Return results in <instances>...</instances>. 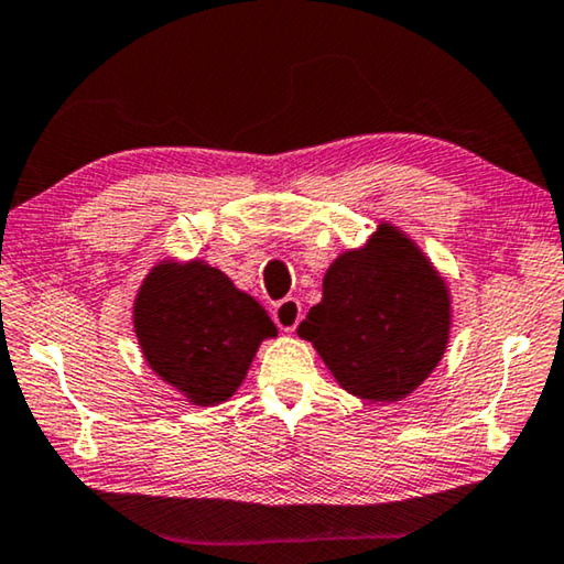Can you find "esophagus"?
<instances>
[{"mask_svg": "<svg viewBox=\"0 0 564 564\" xmlns=\"http://www.w3.org/2000/svg\"><path fill=\"white\" fill-rule=\"evenodd\" d=\"M273 321L281 330H296L301 324V301L299 299H283L273 306Z\"/></svg>", "mask_w": 564, "mask_h": 564, "instance_id": "esophagus-1", "label": "esophagus"}]
</instances>
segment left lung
Listing matches in <instances>:
<instances>
[{"label": "left lung", "mask_w": 564, "mask_h": 564, "mask_svg": "<svg viewBox=\"0 0 564 564\" xmlns=\"http://www.w3.org/2000/svg\"><path fill=\"white\" fill-rule=\"evenodd\" d=\"M338 383L369 401L411 394L449 338L446 285L409 238L381 226L369 246L336 258L324 301L301 321Z\"/></svg>", "instance_id": "1"}]
</instances>
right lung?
<instances>
[{"mask_svg":"<svg viewBox=\"0 0 564 564\" xmlns=\"http://www.w3.org/2000/svg\"><path fill=\"white\" fill-rule=\"evenodd\" d=\"M135 334L158 377L210 406L234 394L258 344L279 330L228 275L193 261L153 268L135 301Z\"/></svg>","mask_w":564,"mask_h":564,"instance_id":"add662e5","label":"right lung"}]
</instances>
